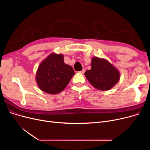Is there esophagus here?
Wrapping results in <instances>:
<instances>
[{"label": "esophagus", "mask_w": 150, "mask_h": 150, "mask_svg": "<svg viewBox=\"0 0 150 150\" xmlns=\"http://www.w3.org/2000/svg\"><path fill=\"white\" fill-rule=\"evenodd\" d=\"M84 72H85V70H84V69H83L81 71H80V73H81V74H84Z\"/></svg>", "instance_id": "esophagus-1"}]
</instances>
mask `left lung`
I'll return each instance as SVG.
<instances>
[{
    "label": "left lung",
    "instance_id": "left-lung-1",
    "mask_svg": "<svg viewBox=\"0 0 150 150\" xmlns=\"http://www.w3.org/2000/svg\"><path fill=\"white\" fill-rule=\"evenodd\" d=\"M85 76L94 88L101 91H108L120 80V72L108 61L93 57L91 69L86 70Z\"/></svg>",
    "mask_w": 150,
    "mask_h": 150
}]
</instances>
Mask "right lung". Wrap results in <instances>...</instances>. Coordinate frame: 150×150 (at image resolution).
<instances>
[{
  "mask_svg": "<svg viewBox=\"0 0 150 150\" xmlns=\"http://www.w3.org/2000/svg\"><path fill=\"white\" fill-rule=\"evenodd\" d=\"M74 74L73 68L64 63L63 55L53 53L39 64L36 81L42 91L57 94L65 89Z\"/></svg>",
  "mask_w": 150,
  "mask_h": 150,
  "instance_id": "obj_1",
  "label": "right lung"
}]
</instances>
